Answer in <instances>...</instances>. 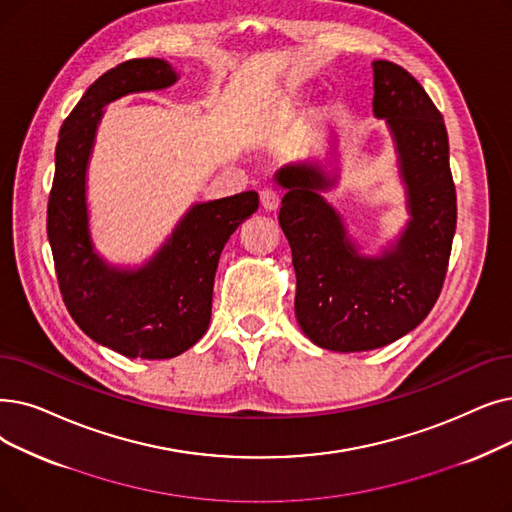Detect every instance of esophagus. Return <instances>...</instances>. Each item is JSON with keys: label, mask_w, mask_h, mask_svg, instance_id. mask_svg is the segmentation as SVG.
I'll list each match as a JSON object with an SVG mask.
<instances>
[{"label": "esophagus", "mask_w": 512, "mask_h": 512, "mask_svg": "<svg viewBox=\"0 0 512 512\" xmlns=\"http://www.w3.org/2000/svg\"><path fill=\"white\" fill-rule=\"evenodd\" d=\"M259 198H261V207H263V211H268V213L276 211V209H278V205H280V196H278V192H276V190H272V188H265V190H261V192H259Z\"/></svg>", "instance_id": "34e87169"}]
</instances>
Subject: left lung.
<instances>
[{
	"label": "left lung",
	"mask_w": 512,
	"mask_h": 512,
	"mask_svg": "<svg viewBox=\"0 0 512 512\" xmlns=\"http://www.w3.org/2000/svg\"><path fill=\"white\" fill-rule=\"evenodd\" d=\"M376 119H385L397 152L410 219L381 255H364L324 192L339 167L284 165L280 228L293 251L295 316L305 337L330 351L379 349L408 335L433 309L448 272L456 232V188L443 117L402 66L374 60ZM337 161V159H335Z\"/></svg>",
	"instance_id": "left-lung-1"
}]
</instances>
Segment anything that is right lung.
Listing matches in <instances>:
<instances>
[{
  "label": "right lung",
  "instance_id": "1",
  "mask_svg": "<svg viewBox=\"0 0 512 512\" xmlns=\"http://www.w3.org/2000/svg\"><path fill=\"white\" fill-rule=\"evenodd\" d=\"M177 79L163 58L115 66L87 87L56 144L48 238L60 293L85 335L125 358H175L205 335L219 255L259 207L253 190L192 205L140 268L113 265L96 251L85 192L102 108L127 94L165 90Z\"/></svg>",
  "mask_w": 512,
  "mask_h": 512
}]
</instances>
